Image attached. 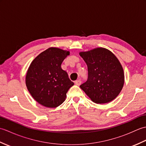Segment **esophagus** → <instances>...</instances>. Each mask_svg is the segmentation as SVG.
<instances>
[{"instance_id":"esophagus-1","label":"esophagus","mask_w":146,"mask_h":146,"mask_svg":"<svg viewBox=\"0 0 146 146\" xmlns=\"http://www.w3.org/2000/svg\"><path fill=\"white\" fill-rule=\"evenodd\" d=\"M81 83H82V82H81V80H76V81L75 82V85H80V84H81Z\"/></svg>"}]
</instances>
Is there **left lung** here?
<instances>
[{
  "label": "left lung",
  "mask_w": 146,
  "mask_h": 146,
  "mask_svg": "<svg viewBox=\"0 0 146 146\" xmlns=\"http://www.w3.org/2000/svg\"><path fill=\"white\" fill-rule=\"evenodd\" d=\"M80 55L88 67V79L80 88L96 104L114 100L124 83L123 68L117 57L102 48L81 52Z\"/></svg>",
  "instance_id": "obj_1"
}]
</instances>
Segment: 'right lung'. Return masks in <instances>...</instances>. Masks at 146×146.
<instances>
[{"label":"right lung","mask_w":146,"mask_h":146,"mask_svg":"<svg viewBox=\"0 0 146 146\" xmlns=\"http://www.w3.org/2000/svg\"><path fill=\"white\" fill-rule=\"evenodd\" d=\"M70 52L49 48L30 64L26 84L31 95L43 106L55 108L63 103L66 93L74 85L61 65Z\"/></svg>","instance_id":"add662e5"}]
</instances>
